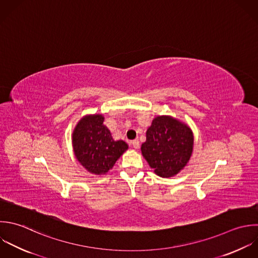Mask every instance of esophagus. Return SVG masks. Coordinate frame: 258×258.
<instances>
[{"label":"esophagus","mask_w":258,"mask_h":258,"mask_svg":"<svg viewBox=\"0 0 258 258\" xmlns=\"http://www.w3.org/2000/svg\"><path fill=\"white\" fill-rule=\"evenodd\" d=\"M132 145H133L134 149H136V150H138V149L140 148V142H139L138 140H135V141H133V142H132Z\"/></svg>","instance_id":"34e87169"}]
</instances>
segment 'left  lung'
I'll list each match as a JSON object with an SVG mask.
<instances>
[{
  "label": "left lung",
  "instance_id": "obj_1",
  "mask_svg": "<svg viewBox=\"0 0 258 258\" xmlns=\"http://www.w3.org/2000/svg\"><path fill=\"white\" fill-rule=\"evenodd\" d=\"M193 147L194 135L187 123L170 115H159L147 130L141 150L155 174L171 178L187 166Z\"/></svg>",
  "mask_w": 258,
  "mask_h": 258
}]
</instances>
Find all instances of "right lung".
Instances as JSON below:
<instances>
[{
  "label": "right lung",
  "mask_w": 258,
  "mask_h": 258,
  "mask_svg": "<svg viewBox=\"0 0 258 258\" xmlns=\"http://www.w3.org/2000/svg\"><path fill=\"white\" fill-rule=\"evenodd\" d=\"M102 114L84 115L72 133V147L76 160L94 175H105L128 149L125 142L114 141L103 124Z\"/></svg>",
  "instance_id": "add662e5"
}]
</instances>
